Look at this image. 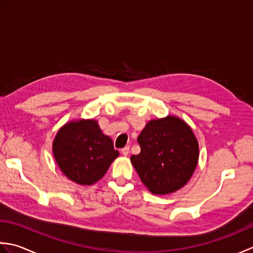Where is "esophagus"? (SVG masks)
<instances>
[{
  "label": "esophagus",
  "mask_w": 253,
  "mask_h": 253,
  "mask_svg": "<svg viewBox=\"0 0 253 253\" xmlns=\"http://www.w3.org/2000/svg\"><path fill=\"white\" fill-rule=\"evenodd\" d=\"M121 153H122L125 156H127L128 153H130V147H128V146L123 147V148L121 149Z\"/></svg>",
  "instance_id": "34e87169"
}]
</instances>
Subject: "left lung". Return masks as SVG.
<instances>
[{
    "mask_svg": "<svg viewBox=\"0 0 253 253\" xmlns=\"http://www.w3.org/2000/svg\"><path fill=\"white\" fill-rule=\"evenodd\" d=\"M137 142L141 153L131 163L149 191L164 195L187 184L199 161V143L187 123L174 116L151 120Z\"/></svg>",
    "mask_w": 253,
    "mask_h": 253,
    "instance_id": "obj_1",
    "label": "left lung"
}]
</instances>
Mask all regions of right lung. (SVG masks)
<instances>
[{"label":"right lung","instance_id":"obj_1","mask_svg":"<svg viewBox=\"0 0 253 253\" xmlns=\"http://www.w3.org/2000/svg\"><path fill=\"white\" fill-rule=\"evenodd\" d=\"M56 164L66 177L82 185H90L105 176L119 156L109 136L96 120L71 121L56 133L52 144Z\"/></svg>","mask_w":253,"mask_h":253}]
</instances>
